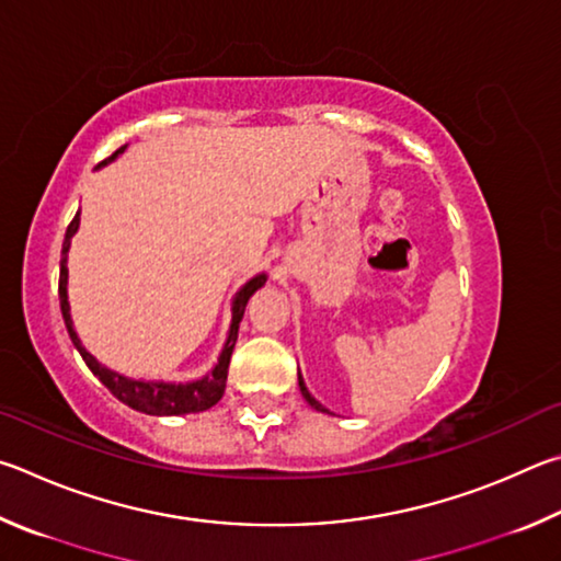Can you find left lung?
<instances>
[{
	"label": "left lung",
	"mask_w": 561,
	"mask_h": 561,
	"mask_svg": "<svg viewBox=\"0 0 561 561\" xmlns=\"http://www.w3.org/2000/svg\"><path fill=\"white\" fill-rule=\"evenodd\" d=\"M298 385H300V394H302V397H306V401H308V404H310L312 409H316V411H328L325 407H322V404H320V401H318L316 397H312V394H310V391H308V387H306V381H302V377H300V375H298Z\"/></svg>",
	"instance_id": "1"
}]
</instances>
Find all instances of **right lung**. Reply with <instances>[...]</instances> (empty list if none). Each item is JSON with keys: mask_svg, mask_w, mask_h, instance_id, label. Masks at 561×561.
Masks as SVG:
<instances>
[{"mask_svg": "<svg viewBox=\"0 0 561 561\" xmlns=\"http://www.w3.org/2000/svg\"><path fill=\"white\" fill-rule=\"evenodd\" d=\"M123 145L121 150H115L107 160L101 162L107 164L113 162L117 154L125 152ZM78 224H81V211H76L73 221L68 224L66 229V239H64V249H61V275H58V300H61V316L66 322V330L68 335H71L73 347L81 352L83 362L88 365V369L93 371V375L103 381V385L111 389V394L115 399H121L123 404H127L135 411H142V414H150V416H180V414H196V411H206L211 409L216 401L224 397V389H226V375H229V362H231V352L236 345V337H239V322L243 318V310H245V302L253 296L255 290L263 288L265 283V273L253 275V278L241 286V290L236 293V298L231 302V325H229V335H226V342L221 347V355L219 362H216L214 369L209 375H204L202 379H194V381H180V385H174V381H145V379H130V377H123L117 375V371L103 367L101 362H98L91 352H88L81 340H78L76 330H73V320H71V306H68V249H71V239L73 233L78 231Z\"/></svg>", "mask_w": 561, "mask_h": 561, "instance_id": "right-lung-1", "label": "right lung"}]
</instances>
